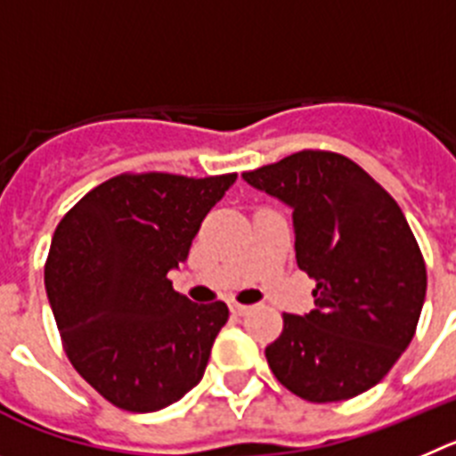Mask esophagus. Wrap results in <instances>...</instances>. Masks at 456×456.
Instances as JSON below:
<instances>
[{"instance_id": "esophagus-1", "label": "esophagus", "mask_w": 456, "mask_h": 456, "mask_svg": "<svg viewBox=\"0 0 456 456\" xmlns=\"http://www.w3.org/2000/svg\"><path fill=\"white\" fill-rule=\"evenodd\" d=\"M229 309H232L233 315H245L249 309H252V306H245V305H238V302H232V305H229Z\"/></svg>"}]
</instances>
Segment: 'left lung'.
<instances>
[{"label": "left lung", "mask_w": 456, "mask_h": 456, "mask_svg": "<svg viewBox=\"0 0 456 456\" xmlns=\"http://www.w3.org/2000/svg\"><path fill=\"white\" fill-rule=\"evenodd\" d=\"M243 179L293 211L295 258L315 281L314 309L284 314V331L265 347L270 370L309 402L372 388L411 343L428 290L402 208L331 151H297Z\"/></svg>", "instance_id": "8db88e82"}]
</instances>
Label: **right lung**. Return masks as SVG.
Returning <instances> with one entry per match:
<instances>
[{
  "mask_svg": "<svg viewBox=\"0 0 456 456\" xmlns=\"http://www.w3.org/2000/svg\"><path fill=\"white\" fill-rule=\"evenodd\" d=\"M236 175H120L56 227L45 265L52 314L81 377L134 413L166 409L200 384L224 302L195 305L167 279Z\"/></svg>",
  "mask_w": 456,
  "mask_h": 456,
  "instance_id": "right-lung-1",
  "label": "right lung"
}]
</instances>
